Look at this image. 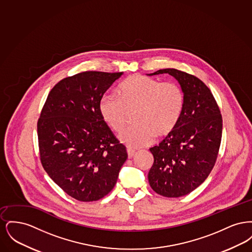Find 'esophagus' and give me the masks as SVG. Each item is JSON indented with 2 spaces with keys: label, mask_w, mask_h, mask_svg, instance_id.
<instances>
[{
  "label": "esophagus",
  "mask_w": 252,
  "mask_h": 252,
  "mask_svg": "<svg viewBox=\"0 0 252 252\" xmlns=\"http://www.w3.org/2000/svg\"><path fill=\"white\" fill-rule=\"evenodd\" d=\"M135 154H136V151H135V150L130 149V148H128V149H127V155H128V158H133V157L135 156Z\"/></svg>",
  "instance_id": "esophagus-1"
}]
</instances>
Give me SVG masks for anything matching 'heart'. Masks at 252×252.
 I'll return each instance as SVG.
<instances>
[{
    "label": "heart",
    "mask_w": 252,
    "mask_h": 252,
    "mask_svg": "<svg viewBox=\"0 0 252 252\" xmlns=\"http://www.w3.org/2000/svg\"><path fill=\"white\" fill-rule=\"evenodd\" d=\"M118 96L104 95L99 102L102 119L115 132L123 131L130 115L136 124L119 136L123 144L138 148L170 136L179 126L183 109L184 94L175 82L134 74L118 89Z\"/></svg>",
    "instance_id": "obj_1"
}]
</instances>
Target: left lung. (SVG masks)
Listing matches in <instances>:
<instances>
[{"label":"left lung","instance_id":"obj_1","mask_svg":"<svg viewBox=\"0 0 252 252\" xmlns=\"http://www.w3.org/2000/svg\"><path fill=\"white\" fill-rule=\"evenodd\" d=\"M169 73L184 94L179 126L158 145L150 148L154 163L148 173L151 188L165 197L188 194L203 183L216 164L222 137V115L210 89L194 75L177 69Z\"/></svg>","mask_w":252,"mask_h":252}]
</instances>
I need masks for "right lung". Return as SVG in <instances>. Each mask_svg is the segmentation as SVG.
Segmentation results:
<instances>
[{
  "label": "right lung",
  "instance_id": "obj_1",
  "mask_svg": "<svg viewBox=\"0 0 252 252\" xmlns=\"http://www.w3.org/2000/svg\"><path fill=\"white\" fill-rule=\"evenodd\" d=\"M123 72L76 73L49 93L37 121L41 164L76 200L96 201L115 186L127 158L126 146L99 112L104 94Z\"/></svg>",
  "mask_w": 252,
  "mask_h": 252
}]
</instances>
